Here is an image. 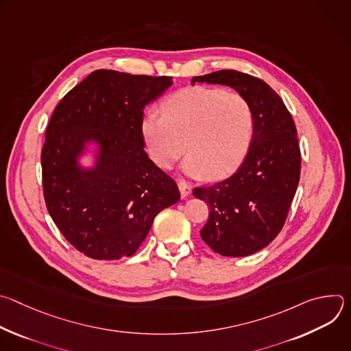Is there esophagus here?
I'll use <instances>...</instances> for the list:
<instances>
[{"label":"esophagus","instance_id":"esophagus-1","mask_svg":"<svg viewBox=\"0 0 351 351\" xmlns=\"http://www.w3.org/2000/svg\"><path fill=\"white\" fill-rule=\"evenodd\" d=\"M178 186H179V190H180V194H182L183 198H186L187 195H190L191 187H190L184 180H179V182H178Z\"/></svg>","mask_w":351,"mask_h":351}]
</instances>
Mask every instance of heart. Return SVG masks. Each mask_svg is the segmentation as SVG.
<instances>
[{"instance_id":"b5f03b06","label":"heart","mask_w":351,"mask_h":351,"mask_svg":"<svg viewBox=\"0 0 351 351\" xmlns=\"http://www.w3.org/2000/svg\"><path fill=\"white\" fill-rule=\"evenodd\" d=\"M161 111L143 118L141 132L149 157L164 169H171L187 149V175L221 179L243 162L252 145L254 111L240 93L186 87L171 94Z\"/></svg>"}]
</instances>
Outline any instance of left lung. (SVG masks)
Returning <instances> with one entry per match:
<instances>
[{"label":"left lung","mask_w":351,"mask_h":351,"mask_svg":"<svg viewBox=\"0 0 351 351\" xmlns=\"http://www.w3.org/2000/svg\"><path fill=\"white\" fill-rule=\"evenodd\" d=\"M195 82L230 86L254 111L253 141L236 173L193 190L210 208L202 239L221 256L245 257L268 245L286 222L302 169L297 129L282 98L256 76L225 69Z\"/></svg>","instance_id":"8db88e82"}]
</instances>
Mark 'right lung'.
I'll list each match as a JSON object with an SVG mask.
<instances>
[{
    "label": "right lung",
    "instance_id": "obj_1",
    "mask_svg": "<svg viewBox=\"0 0 351 351\" xmlns=\"http://www.w3.org/2000/svg\"><path fill=\"white\" fill-rule=\"evenodd\" d=\"M171 76L98 69L58 103L41 149L47 210L64 237L94 260L133 256L154 218L180 198L176 182L144 152V107ZM102 145L93 171L77 168L84 143Z\"/></svg>",
    "mask_w": 351,
    "mask_h": 351
}]
</instances>
